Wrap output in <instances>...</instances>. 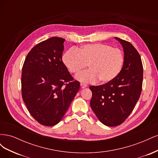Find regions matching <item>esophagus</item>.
<instances>
[{
    "mask_svg": "<svg viewBox=\"0 0 158 158\" xmlns=\"http://www.w3.org/2000/svg\"><path fill=\"white\" fill-rule=\"evenodd\" d=\"M80 86H81V88H85L87 87V85L84 84V83H81L80 84Z\"/></svg>",
    "mask_w": 158,
    "mask_h": 158,
    "instance_id": "34e87169",
    "label": "esophagus"
}]
</instances>
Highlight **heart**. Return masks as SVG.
I'll use <instances>...</instances> for the list:
<instances>
[{"label":"heart","mask_w":158,"mask_h":158,"mask_svg":"<svg viewBox=\"0 0 158 158\" xmlns=\"http://www.w3.org/2000/svg\"><path fill=\"white\" fill-rule=\"evenodd\" d=\"M63 61L72 74H77L88 64L89 70L77 76L84 82L98 80L102 84L111 82L121 73L125 61L123 51L106 44H85L78 49H72L63 56Z\"/></svg>","instance_id":"heart-1"}]
</instances>
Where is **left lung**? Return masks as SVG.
Returning <instances> with one entry per match:
<instances>
[{
	"label": "left lung",
	"instance_id": "8db88e82",
	"mask_svg": "<svg viewBox=\"0 0 158 158\" xmlns=\"http://www.w3.org/2000/svg\"><path fill=\"white\" fill-rule=\"evenodd\" d=\"M121 43L125 61L121 73L111 82L92 85L90 106L100 122L108 127L121 125L130 115L139 99L143 82L141 57L130 42L114 37Z\"/></svg>",
	"mask_w": 158,
	"mask_h": 158
}]
</instances>
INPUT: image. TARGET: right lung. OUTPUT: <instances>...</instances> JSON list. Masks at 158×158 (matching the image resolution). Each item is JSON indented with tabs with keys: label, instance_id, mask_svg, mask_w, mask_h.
Returning a JSON list of instances; mask_svg holds the SVG:
<instances>
[{
	"label": "right lung",
	"instance_id": "add662e5",
	"mask_svg": "<svg viewBox=\"0 0 158 158\" xmlns=\"http://www.w3.org/2000/svg\"><path fill=\"white\" fill-rule=\"evenodd\" d=\"M64 39L52 37L28 52L22 66V95L28 111L41 125L59 123L80 88L62 60Z\"/></svg>",
	"mask_w": 158,
	"mask_h": 158
}]
</instances>
